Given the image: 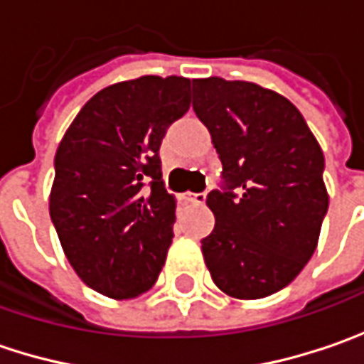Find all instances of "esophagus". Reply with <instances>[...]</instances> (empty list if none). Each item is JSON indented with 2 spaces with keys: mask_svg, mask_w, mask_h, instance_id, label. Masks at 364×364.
Returning a JSON list of instances; mask_svg holds the SVG:
<instances>
[{
  "mask_svg": "<svg viewBox=\"0 0 364 364\" xmlns=\"http://www.w3.org/2000/svg\"><path fill=\"white\" fill-rule=\"evenodd\" d=\"M184 200H188V203H194V204H204V200H206V194L204 192H186L184 194Z\"/></svg>",
  "mask_w": 364,
  "mask_h": 364,
  "instance_id": "1",
  "label": "esophagus"
}]
</instances>
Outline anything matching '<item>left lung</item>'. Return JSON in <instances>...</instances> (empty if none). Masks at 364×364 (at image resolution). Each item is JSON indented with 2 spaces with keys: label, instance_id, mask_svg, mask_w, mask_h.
<instances>
[{
  "label": "left lung",
  "instance_id": "left-lung-1",
  "mask_svg": "<svg viewBox=\"0 0 364 364\" xmlns=\"http://www.w3.org/2000/svg\"><path fill=\"white\" fill-rule=\"evenodd\" d=\"M192 107L223 164L220 190L206 196V267L232 298L272 296L314 255L328 210L324 154L300 111L255 82L196 78Z\"/></svg>",
  "mask_w": 364,
  "mask_h": 364
}]
</instances>
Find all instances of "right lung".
I'll return each mask as SVG.
<instances>
[{"label": "right lung", "mask_w": 364, "mask_h": 364, "mask_svg": "<svg viewBox=\"0 0 364 364\" xmlns=\"http://www.w3.org/2000/svg\"><path fill=\"white\" fill-rule=\"evenodd\" d=\"M188 109L190 78L123 80L87 101L56 149L50 218L73 269L103 296L137 298L160 275L176 220L160 146Z\"/></svg>", "instance_id": "1"}]
</instances>
